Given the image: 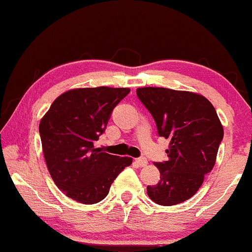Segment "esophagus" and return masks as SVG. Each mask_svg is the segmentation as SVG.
I'll use <instances>...</instances> for the list:
<instances>
[{
    "mask_svg": "<svg viewBox=\"0 0 252 252\" xmlns=\"http://www.w3.org/2000/svg\"><path fill=\"white\" fill-rule=\"evenodd\" d=\"M135 164H136L137 166H140V168H142V166H145L147 164V159L144 157L136 158V159H135Z\"/></svg>",
    "mask_w": 252,
    "mask_h": 252,
    "instance_id": "34e87169",
    "label": "esophagus"
}]
</instances>
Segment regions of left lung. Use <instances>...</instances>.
<instances>
[{"label":"left lung","instance_id":"1","mask_svg":"<svg viewBox=\"0 0 252 252\" xmlns=\"http://www.w3.org/2000/svg\"><path fill=\"white\" fill-rule=\"evenodd\" d=\"M150 111L158 135L170 140L168 160L155 163L160 180L147 186V194L159 205L180 204L197 193L204 175L213 170L223 128L215 107L206 97L168 88L136 89Z\"/></svg>","mask_w":252,"mask_h":252}]
</instances>
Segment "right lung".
<instances>
[{"label": "right lung", "mask_w": 252, "mask_h": 252, "mask_svg": "<svg viewBox=\"0 0 252 252\" xmlns=\"http://www.w3.org/2000/svg\"><path fill=\"white\" fill-rule=\"evenodd\" d=\"M129 92L108 87L72 89L58 96L39 122L50 176L71 199L99 203L108 194L113 180L133 161L94 147L113 108Z\"/></svg>", "instance_id": "obj_1"}]
</instances>
